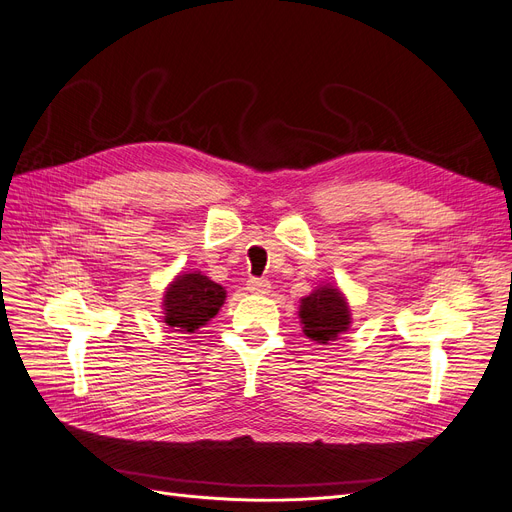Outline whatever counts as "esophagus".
Returning <instances> with one entry per match:
<instances>
[{"label": "esophagus", "instance_id": "34e87169", "mask_svg": "<svg viewBox=\"0 0 512 512\" xmlns=\"http://www.w3.org/2000/svg\"><path fill=\"white\" fill-rule=\"evenodd\" d=\"M246 289H249L251 293L263 295V293L270 291V282L263 280V278H249V280H246Z\"/></svg>", "mask_w": 512, "mask_h": 512}]
</instances>
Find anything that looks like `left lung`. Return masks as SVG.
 Returning a JSON list of instances; mask_svg holds the SVG:
<instances>
[{"mask_svg":"<svg viewBox=\"0 0 512 512\" xmlns=\"http://www.w3.org/2000/svg\"><path fill=\"white\" fill-rule=\"evenodd\" d=\"M304 333L318 344H327L350 325V312L346 299L337 289L323 287L301 299L299 308Z\"/></svg>","mask_w":512,"mask_h":512,"instance_id":"left-lung-1","label":"left lung"}]
</instances>
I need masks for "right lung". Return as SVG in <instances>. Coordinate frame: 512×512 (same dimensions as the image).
Returning a JSON list of instances; mask_svg holds the SVG:
<instances>
[{
	"mask_svg": "<svg viewBox=\"0 0 512 512\" xmlns=\"http://www.w3.org/2000/svg\"><path fill=\"white\" fill-rule=\"evenodd\" d=\"M225 301V291L202 274H183L164 295L166 325L194 333L211 320Z\"/></svg>",
	"mask_w": 512,
	"mask_h": 512,
	"instance_id": "1",
	"label": "right lung"
}]
</instances>
